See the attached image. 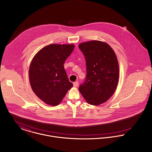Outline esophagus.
Masks as SVG:
<instances>
[{
    "label": "esophagus",
    "mask_w": 152,
    "mask_h": 152,
    "mask_svg": "<svg viewBox=\"0 0 152 152\" xmlns=\"http://www.w3.org/2000/svg\"><path fill=\"white\" fill-rule=\"evenodd\" d=\"M73 86L74 87H77L78 86V81H76V82H74L73 83Z\"/></svg>",
    "instance_id": "esophagus-1"
}]
</instances>
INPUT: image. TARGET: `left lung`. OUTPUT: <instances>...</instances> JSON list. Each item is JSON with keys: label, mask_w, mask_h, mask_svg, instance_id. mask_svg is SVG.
<instances>
[{"label": "left lung", "mask_w": 152, "mask_h": 152, "mask_svg": "<svg viewBox=\"0 0 152 152\" xmlns=\"http://www.w3.org/2000/svg\"><path fill=\"white\" fill-rule=\"evenodd\" d=\"M79 48L86 61L87 75L79 90L88 104L99 105L115 92L119 71L114 51L108 44L98 40L82 43Z\"/></svg>", "instance_id": "obj_1"}]
</instances>
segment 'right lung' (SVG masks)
<instances>
[{
	"label": "right lung",
	"mask_w": 152,
	"mask_h": 152,
	"mask_svg": "<svg viewBox=\"0 0 152 152\" xmlns=\"http://www.w3.org/2000/svg\"><path fill=\"white\" fill-rule=\"evenodd\" d=\"M74 44H50L34 57L29 68V80L35 94L45 104L58 105L72 87L64 67Z\"/></svg>",
	"instance_id": "1"
}]
</instances>
